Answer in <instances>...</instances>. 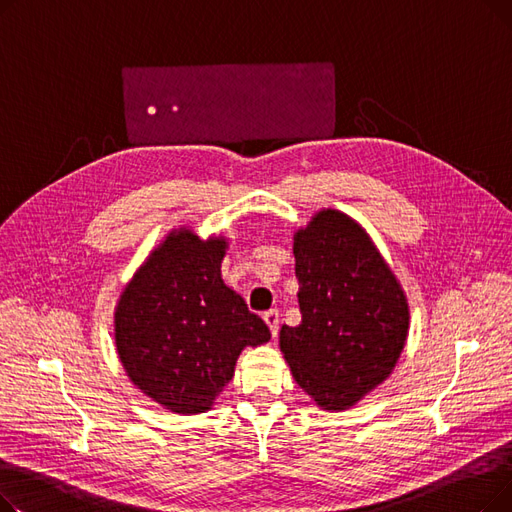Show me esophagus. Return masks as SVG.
I'll return each instance as SVG.
<instances>
[{
    "label": "esophagus",
    "instance_id": "34e87169",
    "mask_svg": "<svg viewBox=\"0 0 512 512\" xmlns=\"http://www.w3.org/2000/svg\"><path fill=\"white\" fill-rule=\"evenodd\" d=\"M263 319H265L267 328H270L272 336L276 338V336H278V328H280V313H278L276 309H272V311H267V313L263 315Z\"/></svg>",
    "mask_w": 512,
    "mask_h": 512
}]
</instances>
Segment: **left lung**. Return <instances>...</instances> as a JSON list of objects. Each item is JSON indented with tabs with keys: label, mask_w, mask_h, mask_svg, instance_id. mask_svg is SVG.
<instances>
[{
	"label": "left lung",
	"mask_w": 512,
	"mask_h": 512,
	"mask_svg": "<svg viewBox=\"0 0 512 512\" xmlns=\"http://www.w3.org/2000/svg\"><path fill=\"white\" fill-rule=\"evenodd\" d=\"M292 253L303 319L282 326L280 351L319 409H351L400 359L407 294L365 228L338 209H319L294 232Z\"/></svg>",
	"instance_id": "obj_1"
}]
</instances>
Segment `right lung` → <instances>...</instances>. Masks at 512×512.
<instances>
[{
	"label": "right lung",
	"instance_id": "obj_1",
	"mask_svg": "<svg viewBox=\"0 0 512 512\" xmlns=\"http://www.w3.org/2000/svg\"><path fill=\"white\" fill-rule=\"evenodd\" d=\"M226 249V236L174 228L116 303V353L128 380L178 415L209 411L232 380L238 355L272 338L222 280Z\"/></svg>",
	"mask_w": 512,
	"mask_h": 512
}]
</instances>
